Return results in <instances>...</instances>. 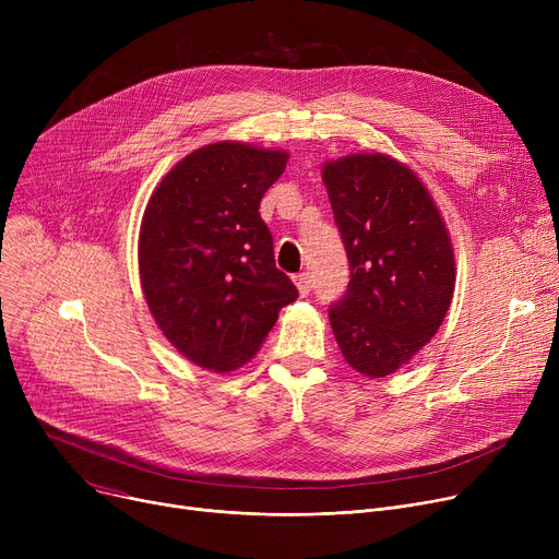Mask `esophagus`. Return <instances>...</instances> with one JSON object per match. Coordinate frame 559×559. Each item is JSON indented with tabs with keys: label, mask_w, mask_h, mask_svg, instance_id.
I'll return each mask as SVG.
<instances>
[{
	"label": "esophagus",
	"mask_w": 559,
	"mask_h": 559,
	"mask_svg": "<svg viewBox=\"0 0 559 559\" xmlns=\"http://www.w3.org/2000/svg\"><path fill=\"white\" fill-rule=\"evenodd\" d=\"M295 283H297V287H299V295H301V297L310 295V289H312V276H310V274H297V276H295Z\"/></svg>",
	"instance_id": "esophagus-1"
}]
</instances>
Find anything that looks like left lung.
Returning <instances> with one entry per match:
<instances>
[{
    "instance_id": "obj_1",
    "label": "left lung",
    "mask_w": 559,
    "mask_h": 559,
    "mask_svg": "<svg viewBox=\"0 0 559 559\" xmlns=\"http://www.w3.org/2000/svg\"><path fill=\"white\" fill-rule=\"evenodd\" d=\"M324 183L348 258L331 326L350 367L383 378L442 326L455 287L449 233L421 181L390 156L326 163Z\"/></svg>"
}]
</instances>
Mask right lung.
Instances as JSON below:
<instances>
[{"mask_svg":"<svg viewBox=\"0 0 559 559\" xmlns=\"http://www.w3.org/2000/svg\"><path fill=\"white\" fill-rule=\"evenodd\" d=\"M287 154L215 142L156 188L140 228L144 299L163 335L199 367L245 365L299 289L276 267L258 209Z\"/></svg>","mask_w":559,"mask_h":559,"instance_id":"add662e5","label":"right lung"}]
</instances>
